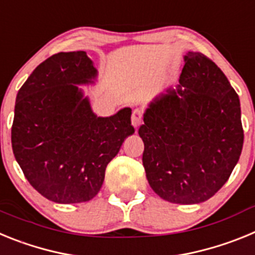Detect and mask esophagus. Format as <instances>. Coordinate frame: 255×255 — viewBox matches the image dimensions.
<instances>
[{
  "instance_id": "esophagus-1",
  "label": "esophagus",
  "mask_w": 255,
  "mask_h": 255,
  "mask_svg": "<svg viewBox=\"0 0 255 255\" xmlns=\"http://www.w3.org/2000/svg\"><path fill=\"white\" fill-rule=\"evenodd\" d=\"M143 115H144V111H143V108L140 107L135 108L134 111H132L131 123L135 128H138V126L141 124V121H143Z\"/></svg>"
}]
</instances>
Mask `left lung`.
<instances>
[{
  "mask_svg": "<svg viewBox=\"0 0 255 255\" xmlns=\"http://www.w3.org/2000/svg\"><path fill=\"white\" fill-rule=\"evenodd\" d=\"M176 92L150 103L139 135L150 188L176 204L204 202L229 180L244 143L240 101L220 67L189 52Z\"/></svg>",
  "mask_w": 255,
  "mask_h": 255,
  "instance_id": "1",
  "label": "left lung"
}]
</instances>
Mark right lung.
I'll use <instances>...</instances> for the list:
<instances>
[{
	"label": "right lung",
	"instance_id": "obj_1",
	"mask_svg": "<svg viewBox=\"0 0 255 255\" xmlns=\"http://www.w3.org/2000/svg\"><path fill=\"white\" fill-rule=\"evenodd\" d=\"M84 51L60 52L38 65L16 96L13 155L30 185L61 204L96 197L107 164L134 132L131 110L97 117L75 84L96 76Z\"/></svg>",
	"mask_w": 255,
	"mask_h": 255
}]
</instances>
